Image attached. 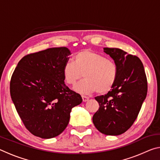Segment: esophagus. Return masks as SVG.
Listing matches in <instances>:
<instances>
[{
  "mask_svg": "<svg viewBox=\"0 0 160 160\" xmlns=\"http://www.w3.org/2000/svg\"><path fill=\"white\" fill-rule=\"evenodd\" d=\"M82 98L83 102H87L89 99V97L87 96H85V95H82Z\"/></svg>",
  "mask_w": 160,
  "mask_h": 160,
  "instance_id": "34e87169",
  "label": "esophagus"
}]
</instances>
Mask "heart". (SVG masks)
<instances>
[{
    "label": "heart",
    "instance_id": "heart-1",
    "mask_svg": "<svg viewBox=\"0 0 160 160\" xmlns=\"http://www.w3.org/2000/svg\"><path fill=\"white\" fill-rule=\"evenodd\" d=\"M118 74L114 61L89 49L78 51L73 61H68L63 67V79L68 85H74L83 75L85 79L75 88L83 94L96 91L99 94L107 93L114 85Z\"/></svg>",
    "mask_w": 160,
    "mask_h": 160
}]
</instances>
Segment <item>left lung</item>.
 I'll return each instance as SVG.
<instances>
[{"mask_svg":"<svg viewBox=\"0 0 160 160\" xmlns=\"http://www.w3.org/2000/svg\"><path fill=\"white\" fill-rule=\"evenodd\" d=\"M118 66L116 82L105 95L97 96L99 110L94 113V126L102 133L118 135L131 128L147 96L148 81L144 66L136 56L120 48H104Z\"/></svg>","mask_w":160,"mask_h":160,"instance_id":"1","label":"left lung"}]
</instances>
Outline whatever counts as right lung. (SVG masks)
<instances>
[{
	"label": "right lung",
	"mask_w": 160,
	"mask_h": 160,
	"mask_svg": "<svg viewBox=\"0 0 160 160\" xmlns=\"http://www.w3.org/2000/svg\"><path fill=\"white\" fill-rule=\"evenodd\" d=\"M66 47L29 53L19 61L10 83V96L26 128L35 136H58L68 126L70 113L82 99L64 82Z\"/></svg>",
	"instance_id": "right-lung-1"
}]
</instances>
